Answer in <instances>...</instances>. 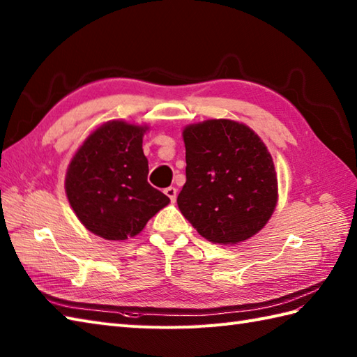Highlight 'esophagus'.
<instances>
[{"mask_svg": "<svg viewBox=\"0 0 357 357\" xmlns=\"http://www.w3.org/2000/svg\"><path fill=\"white\" fill-rule=\"evenodd\" d=\"M164 193H165L167 196H169L172 202L176 201V195H178V192H176V188H174V187H167L165 190H164Z\"/></svg>", "mask_w": 357, "mask_h": 357, "instance_id": "esophagus-1", "label": "esophagus"}]
</instances>
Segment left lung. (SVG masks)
<instances>
[{
  "instance_id": "1",
  "label": "left lung",
  "mask_w": 357,
  "mask_h": 357,
  "mask_svg": "<svg viewBox=\"0 0 357 357\" xmlns=\"http://www.w3.org/2000/svg\"><path fill=\"white\" fill-rule=\"evenodd\" d=\"M185 184L181 213L215 244H236L267 224L278 201L271 155L252 128L210 119L184 130Z\"/></svg>"
}]
</instances>
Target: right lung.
<instances>
[{"label":"right lung","instance_id":"obj_1","mask_svg":"<svg viewBox=\"0 0 357 357\" xmlns=\"http://www.w3.org/2000/svg\"><path fill=\"white\" fill-rule=\"evenodd\" d=\"M146 128L110 121L82 144L66 176V193L79 221L109 241L138 234L170 202L147 183Z\"/></svg>","mask_w":357,"mask_h":357}]
</instances>
